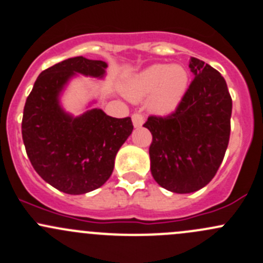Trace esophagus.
I'll return each mask as SVG.
<instances>
[{
    "mask_svg": "<svg viewBox=\"0 0 263 263\" xmlns=\"http://www.w3.org/2000/svg\"><path fill=\"white\" fill-rule=\"evenodd\" d=\"M132 122L135 127H141L143 124V116L141 113H134L132 115Z\"/></svg>",
    "mask_w": 263,
    "mask_h": 263,
    "instance_id": "obj_1",
    "label": "esophagus"
}]
</instances>
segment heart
<instances>
[{
    "mask_svg": "<svg viewBox=\"0 0 263 263\" xmlns=\"http://www.w3.org/2000/svg\"><path fill=\"white\" fill-rule=\"evenodd\" d=\"M189 88V74L180 64H155L135 76L124 85V95L140 101L150 97L148 107L157 115L178 108Z\"/></svg>",
    "mask_w": 263,
    "mask_h": 263,
    "instance_id": "1",
    "label": "heart"
}]
</instances>
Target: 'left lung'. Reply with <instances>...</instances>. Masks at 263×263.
<instances>
[{"label": "left lung", "instance_id": "obj_1", "mask_svg": "<svg viewBox=\"0 0 263 263\" xmlns=\"http://www.w3.org/2000/svg\"><path fill=\"white\" fill-rule=\"evenodd\" d=\"M186 95L166 117L150 116L151 174L164 189L187 194L214 178L224 157L231 135L232 98L219 71L197 58Z\"/></svg>", "mask_w": 263, "mask_h": 263}]
</instances>
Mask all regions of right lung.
<instances>
[{"label":"right lung","instance_id":"1","mask_svg":"<svg viewBox=\"0 0 263 263\" xmlns=\"http://www.w3.org/2000/svg\"><path fill=\"white\" fill-rule=\"evenodd\" d=\"M107 63L70 58L41 71L26 99L22 140L35 171L60 192L79 195L98 189L112 175L121 146L132 134L129 117L99 108L78 117L60 106V95L77 74L103 78Z\"/></svg>","mask_w":263,"mask_h":263}]
</instances>
